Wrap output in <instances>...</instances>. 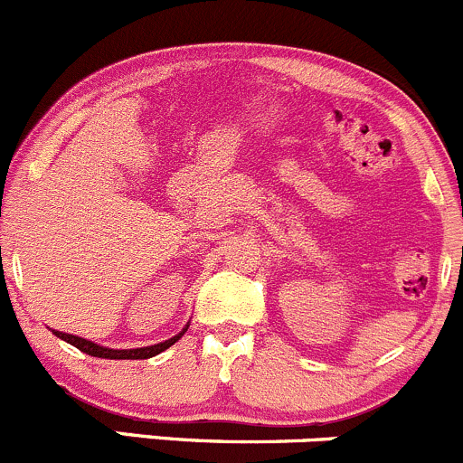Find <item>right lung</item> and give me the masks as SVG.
Listing matches in <instances>:
<instances>
[{"instance_id": "1", "label": "right lung", "mask_w": 463, "mask_h": 463, "mask_svg": "<svg viewBox=\"0 0 463 463\" xmlns=\"http://www.w3.org/2000/svg\"><path fill=\"white\" fill-rule=\"evenodd\" d=\"M187 327H189V323L183 327V332H178V335H175V336L166 338V341L156 343V345L131 347V350H113V347L98 345V343L89 341V338L69 335V332H57V330H53V335L57 338H61V341H66V343H71V345H75V347H78V350H82L84 354L98 356V359H151V356L160 354V352H165L166 347L174 345V343L178 341V338L183 336L184 332H187Z\"/></svg>"}]
</instances>
